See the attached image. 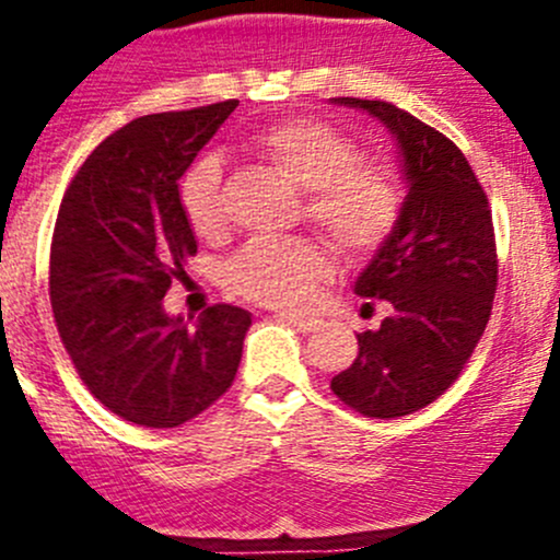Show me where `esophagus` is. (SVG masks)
<instances>
[{
	"instance_id": "esophagus-1",
	"label": "esophagus",
	"mask_w": 560,
	"mask_h": 560,
	"mask_svg": "<svg viewBox=\"0 0 560 560\" xmlns=\"http://www.w3.org/2000/svg\"><path fill=\"white\" fill-rule=\"evenodd\" d=\"M279 319L290 322V325L295 327V330H301V332H312L322 325L316 316H306V314H279Z\"/></svg>"
}]
</instances>
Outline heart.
I'll use <instances>...</instances> for the list:
<instances>
[{"instance_id":"b5f03b06","label":"heart","mask_w":560,"mask_h":560,"mask_svg":"<svg viewBox=\"0 0 560 560\" xmlns=\"http://www.w3.org/2000/svg\"><path fill=\"white\" fill-rule=\"evenodd\" d=\"M259 156L303 189V217L347 257H365L393 235L404 208V186L385 162L363 160L343 129L322 118H284L254 129L244 140ZM178 202L200 238L228 228L222 165L206 154L180 175ZM330 273V257L314 238L252 241L224 265L235 295L262 306H303Z\"/></svg>"}]
</instances>
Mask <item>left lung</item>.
Wrapping results in <instances>:
<instances>
[{"label": "left lung", "instance_id": "obj_1", "mask_svg": "<svg viewBox=\"0 0 560 560\" xmlns=\"http://www.w3.org/2000/svg\"><path fill=\"white\" fill-rule=\"evenodd\" d=\"M336 103L363 107L385 124L409 178L393 235L354 281L360 298L385 301L393 314L380 330L358 332V358L330 382L349 409L389 420L447 393L477 349L499 287L493 213L447 135L385 100Z\"/></svg>", "mask_w": 560, "mask_h": 560}]
</instances>
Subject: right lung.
Segmentation results:
<instances>
[{
    "mask_svg": "<svg viewBox=\"0 0 560 560\" xmlns=\"http://www.w3.org/2000/svg\"><path fill=\"white\" fill-rule=\"evenodd\" d=\"M235 105L135 118L86 156L61 197L48 276L56 330L89 393L135 425H184L238 374L248 312L217 303L186 327L162 308L197 254L178 178Z\"/></svg>",
    "mask_w": 560,
    "mask_h": 560,
    "instance_id": "right-lung-1",
    "label": "right lung"
}]
</instances>
